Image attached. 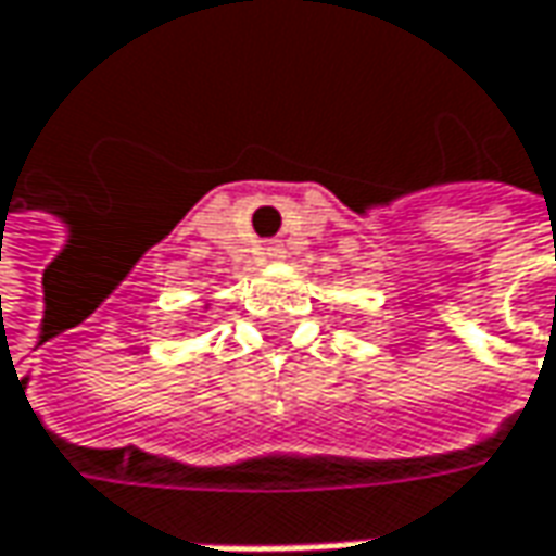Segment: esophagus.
Masks as SVG:
<instances>
[{
    "instance_id": "esophagus-1",
    "label": "esophagus",
    "mask_w": 556,
    "mask_h": 556,
    "mask_svg": "<svg viewBox=\"0 0 556 556\" xmlns=\"http://www.w3.org/2000/svg\"><path fill=\"white\" fill-rule=\"evenodd\" d=\"M263 260H265V263H278V260H285V247H281L278 240L265 243V247H263Z\"/></svg>"
}]
</instances>
